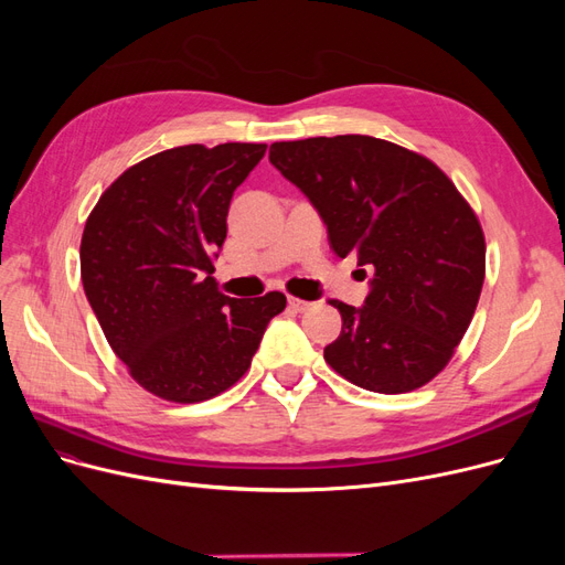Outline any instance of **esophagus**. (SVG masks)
Segmentation results:
<instances>
[{"instance_id": "esophagus-1", "label": "esophagus", "mask_w": 565, "mask_h": 565, "mask_svg": "<svg viewBox=\"0 0 565 565\" xmlns=\"http://www.w3.org/2000/svg\"><path fill=\"white\" fill-rule=\"evenodd\" d=\"M287 303H289V309H295V311H299V313H303V311H309L311 309V301H306V299H299V297H287Z\"/></svg>"}]
</instances>
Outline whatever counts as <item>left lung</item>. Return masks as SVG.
<instances>
[{
  "instance_id": "8db88e82",
  "label": "left lung",
  "mask_w": 565,
  "mask_h": 565,
  "mask_svg": "<svg viewBox=\"0 0 565 565\" xmlns=\"http://www.w3.org/2000/svg\"><path fill=\"white\" fill-rule=\"evenodd\" d=\"M270 164L311 200L337 256L374 268L361 309L330 299L341 334L324 361L351 384L405 393L450 363L486 278V237L455 183L374 136L273 143Z\"/></svg>"
}]
</instances>
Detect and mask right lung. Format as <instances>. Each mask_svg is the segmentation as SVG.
<instances>
[{
    "mask_svg": "<svg viewBox=\"0 0 565 565\" xmlns=\"http://www.w3.org/2000/svg\"><path fill=\"white\" fill-rule=\"evenodd\" d=\"M266 143L158 152L119 174L82 233V285L110 349L152 396L200 403L243 377L285 295L231 299L212 278L235 188Z\"/></svg>",
    "mask_w": 565,
    "mask_h": 565,
    "instance_id": "1",
    "label": "right lung"
}]
</instances>
